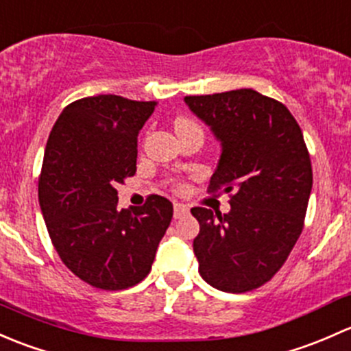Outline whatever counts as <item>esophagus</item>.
I'll use <instances>...</instances> for the list:
<instances>
[{
	"instance_id": "obj_1",
	"label": "esophagus",
	"mask_w": 351,
	"mask_h": 351,
	"mask_svg": "<svg viewBox=\"0 0 351 351\" xmlns=\"http://www.w3.org/2000/svg\"><path fill=\"white\" fill-rule=\"evenodd\" d=\"M187 213H189V208L184 204H180V202H174V218H182V216H186Z\"/></svg>"
}]
</instances>
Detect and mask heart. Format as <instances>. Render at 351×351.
Returning <instances> with one entry per match:
<instances>
[{"label": "heart", "instance_id": "b5f03b06", "mask_svg": "<svg viewBox=\"0 0 351 351\" xmlns=\"http://www.w3.org/2000/svg\"><path fill=\"white\" fill-rule=\"evenodd\" d=\"M193 126H199L196 121H193L191 118L186 117H179L176 120V132L177 130H182V128H193Z\"/></svg>", "mask_w": 351, "mask_h": 351}]
</instances>
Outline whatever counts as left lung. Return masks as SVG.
Listing matches in <instances>:
<instances>
[{
  "mask_svg": "<svg viewBox=\"0 0 351 351\" xmlns=\"http://www.w3.org/2000/svg\"><path fill=\"white\" fill-rule=\"evenodd\" d=\"M211 126L221 157L209 191L230 194L228 215L193 208L202 279L223 292L254 291L280 270L304 228L313 169L291 111L254 89L186 96Z\"/></svg>",
  "mask_w": 351,
  "mask_h": 351,
  "instance_id": "obj_1",
  "label": "left lung"
}]
</instances>
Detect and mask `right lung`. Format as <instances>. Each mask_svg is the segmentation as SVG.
<instances>
[{
    "mask_svg": "<svg viewBox=\"0 0 351 351\" xmlns=\"http://www.w3.org/2000/svg\"><path fill=\"white\" fill-rule=\"evenodd\" d=\"M155 101L114 95L82 97L53 125L38 177V202L53 248L74 276L123 291L149 276L172 202L152 194L118 209V184L136 172V138Z\"/></svg>",
    "mask_w": 351,
    "mask_h": 351,
    "instance_id": "add662e5",
    "label": "right lung"
}]
</instances>
